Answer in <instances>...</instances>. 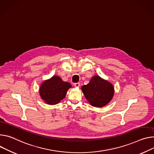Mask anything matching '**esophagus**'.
Instances as JSON below:
<instances>
[{
  "label": "esophagus",
  "mask_w": 154,
  "mask_h": 154,
  "mask_svg": "<svg viewBox=\"0 0 154 154\" xmlns=\"http://www.w3.org/2000/svg\"><path fill=\"white\" fill-rule=\"evenodd\" d=\"M80 83H74V87H75L79 88V87H80Z\"/></svg>",
  "instance_id": "esophagus-1"
}]
</instances>
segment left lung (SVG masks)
Listing matches in <instances>:
<instances>
[{
    "label": "left lung",
    "instance_id": "left-lung-1",
    "mask_svg": "<svg viewBox=\"0 0 154 154\" xmlns=\"http://www.w3.org/2000/svg\"><path fill=\"white\" fill-rule=\"evenodd\" d=\"M81 89L90 104L97 107L106 106L114 94L113 85L97 75L93 77L88 84Z\"/></svg>",
    "mask_w": 154,
    "mask_h": 154
}]
</instances>
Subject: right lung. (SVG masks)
<instances>
[{"mask_svg":"<svg viewBox=\"0 0 154 154\" xmlns=\"http://www.w3.org/2000/svg\"><path fill=\"white\" fill-rule=\"evenodd\" d=\"M71 87L69 83L63 82L60 77L54 75L43 82L39 93L42 99L46 103L53 105L64 98L67 90Z\"/></svg>","mask_w":154,"mask_h":154,"instance_id":"obj_1","label":"right lung"}]
</instances>
